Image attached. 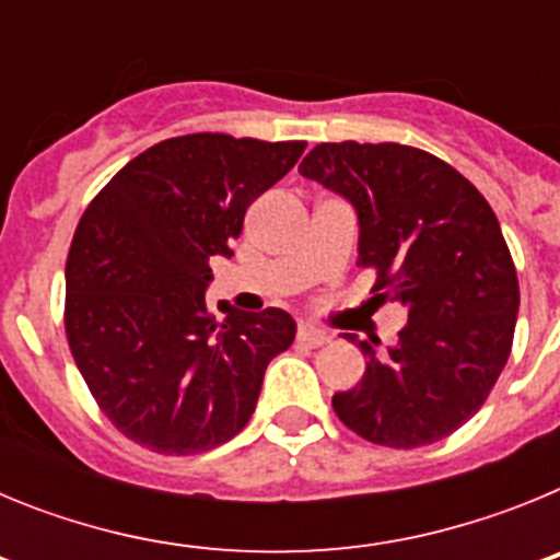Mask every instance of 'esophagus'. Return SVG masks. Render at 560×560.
I'll use <instances>...</instances> for the list:
<instances>
[{"mask_svg": "<svg viewBox=\"0 0 560 560\" xmlns=\"http://www.w3.org/2000/svg\"><path fill=\"white\" fill-rule=\"evenodd\" d=\"M296 341H300V345H308V348H319V345L328 341V334H325V330L308 328V325H300V330H296Z\"/></svg>", "mask_w": 560, "mask_h": 560, "instance_id": "34e87169", "label": "esophagus"}]
</instances>
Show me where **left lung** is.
<instances>
[{
  "mask_svg": "<svg viewBox=\"0 0 560 560\" xmlns=\"http://www.w3.org/2000/svg\"><path fill=\"white\" fill-rule=\"evenodd\" d=\"M355 210L359 266L373 300L407 311L387 355L355 334L368 368L334 395L339 420L370 443L418 448L479 412L511 355L518 280L482 192L443 160L398 142H323L300 165Z\"/></svg>",
  "mask_w": 560,
  "mask_h": 560,
  "instance_id": "1",
  "label": "left lung"
}]
</instances>
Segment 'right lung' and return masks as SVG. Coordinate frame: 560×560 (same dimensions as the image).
I'll return each mask as SVG.
<instances>
[{
  "mask_svg": "<svg viewBox=\"0 0 560 560\" xmlns=\"http://www.w3.org/2000/svg\"><path fill=\"white\" fill-rule=\"evenodd\" d=\"M305 142L187 133L128 162L86 207L67 257L69 350L128 440L199 454L249 423L264 373L289 350L285 311H207L212 257H232L246 207ZM220 308V305H219Z\"/></svg>",
  "mask_w": 560,
  "mask_h": 560,
  "instance_id": "add662e5",
  "label": "right lung"
}]
</instances>
